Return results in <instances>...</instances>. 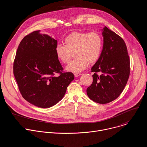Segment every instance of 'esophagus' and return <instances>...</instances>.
Returning a JSON list of instances; mask_svg holds the SVG:
<instances>
[{"label":"esophagus","instance_id":"1","mask_svg":"<svg viewBox=\"0 0 147 147\" xmlns=\"http://www.w3.org/2000/svg\"><path fill=\"white\" fill-rule=\"evenodd\" d=\"M81 75H82L81 73H75V74H74V76L76 77H79V76H81Z\"/></svg>","mask_w":147,"mask_h":147}]
</instances>
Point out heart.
I'll return each instance as SVG.
<instances>
[{
    "mask_svg": "<svg viewBox=\"0 0 147 147\" xmlns=\"http://www.w3.org/2000/svg\"><path fill=\"white\" fill-rule=\"evenodd\" d=\"M64 42L65 46H56L55 55L59 61L67 64L74 54L76 59L66 67V70L73 73L85 70L89 63H96L101 56L103 45L102 36L96 32H73L66 37Z\"/></svg>",
    "mask_w": 147,
    "mask_h": 147,
    "instance_id": "1",
    "label": "heart"
}]
</instances>
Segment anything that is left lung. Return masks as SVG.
<instances>
[{
  "label": "left lung",
  "mask_w": 147,
  "mask_h": 147,
  "mask_svg": "<svg viewBox=\"0 0 147 147\" xmlns=\"http://www.w3.org/2000/svg\"><path fill=\"white\" fill-rule=\"evenodd\" d=\"M102 31V54L91 69L93 82L86 93L93 102L106 104L116 99L125 88L130 74V59L122 38L106 26Z\"/></svg>",
  "instance_id": "8db88e82"
}]
</instances>
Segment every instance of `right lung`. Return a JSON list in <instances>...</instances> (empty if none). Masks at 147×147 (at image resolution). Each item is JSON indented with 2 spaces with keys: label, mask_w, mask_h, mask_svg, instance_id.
<instances>
[{
  "label": "right lung",
  "mask_w": 147,
  "mask_h": 147,
  "mask_svg": "<svg viewBox=\"0 0 147 147\" xmlns=\"http://www.w3.org/2000/svg\"><path fill=\"white\" fill-rule=\"evenodd\" d=\"M57 40L36 30L20 42L14 61L13 73L24 98L40 107L49 108L63 97L74 80L63 67L55 52ZM59 74L58 76H55Z\"/></svg>",
  "instance_id": "obj_1"
}]
</instances>
